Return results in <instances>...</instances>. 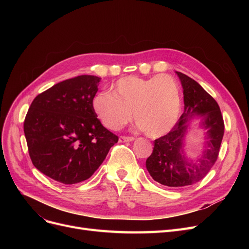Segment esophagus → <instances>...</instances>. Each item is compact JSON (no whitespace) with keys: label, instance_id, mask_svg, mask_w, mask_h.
Returning <instances> with one entry per match:
<instances>
[{"label":"esophagus","instance_id":"1","mask_svg":"<svg viewBox=\"0 0 249 249\" xmlns=\"http://www.w3.org/2000/svg\"><path fill=\"white\" fill-rule=\"evenodd\" d=\"M134 140H135L134 137H126V136H120L119 137L120 142H131V141H134Z\"/></svg>","mask_w":249,"mask_h":249}]
</instances>
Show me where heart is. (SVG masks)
<instances>
[{
	"mask_svg": "<svg viewBox=\"0 0 249 249\" xmlns=\"http://www.w3.org/2000/svg\"><path fill=\"white\" fill-rule=\"evenodd\" d=\"M182 95L178 81L169 74L150 78L127 76L100 92L92 100V109L101 123L112 131L124 127L133 118L148 137L158 138L176 125Z\"/></svg>",
	"mask_w": 249,
	"mask_h": 249,
	"instance_id": "obj_1",
	"label": "heart"
}]
</instances>
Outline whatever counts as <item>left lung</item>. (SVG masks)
<instances>
[{"mask_svg": "<svg viewBox=\"0 0 249 249\" xmlns=\"http://www.w3.org/2000/svg\"><path fill=\"white\" fill-rule=\"evenodd\" d=\"M183 87L184 112L172 130L154 141L146 169L156 182L171 188L193 185L207 176L217 160L224 133L221 111L216 101L196 81L176 71ZM196 117L205 131L202 155L195 160L185 153V138L191 119Z\"/></svg>", "mask_w": 249, "mask_h": 249, "instance_id": "left-lung-1", "label": "left lung"}]
</instances>
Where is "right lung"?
<instances>
[{"mask_svg":"<svg viewBox=\"0 0 249 249\" xmlns=\"http://www.w3.org/2000/svg\"><path fill=\"white\" fill-rule=\"evenodd\" d=\"M101 78L79 76L37 95L24 123L29 155L43 175L65 185L91 177L118 137L92 109Z\"/></svg>","mask_w":249,"mask_h":249,"instance_id":"add662e5","label":"right lung"}]
</instances>
